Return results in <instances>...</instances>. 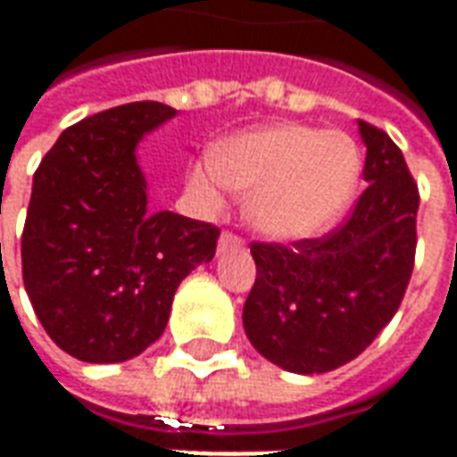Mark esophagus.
<instances>
[{"label":"esophagus","instance_id":"obj_1","mask_svg":"<svg viewBox=\"0 0 457 457\" xmlns=\"http://www.w3.org/2000/svg\"><path fill=\"white\" fill-rule=\"evenodd\" d=\"M242 242H245V239L239 237V235H235V232H222V235H220L218 249L220 252H225V249H229V247H239Z\"/></svg>","mask_w":457,"mask_h":457}]
</instances>
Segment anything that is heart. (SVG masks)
Instances as JSON below:
<instances>
[{
  "mask_svg": "<svg viewBox=\"0 0 457 457\" xmlns=\"http://www.w3.org/2000/svg\"><path fill=\"white\" fill-rule=\"evenodd\" d=\"M360 149L343 131L271 124L237 134L215 159L190 170L193 195L220 208L229 188L247 195V220L271 239H303L328 229L360 179Z\"/></svg>",
  "mask_w": 457,
  "mask_h": 457,
  "instance_id": "b5f03b06",
  "label": "heart"
}]
</instances>
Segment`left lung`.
Returning a JSON list of instances; mask_svg holds the SVG:
<instances>
[{
    "mask_svg": "<svg viewBox=\"0 0 457 457\" xmlns=\"http://www.w3.org/2000/svg\"><path fill=\"white\" fill-rule=\"evenodd\" d=\"M367 188L323 237L252 242L257 278L242 311L249 343L288 372H330L402 306L416 257L419 186L389 134L360 120Z\"/></svg>",
    "mask_w": 457,
    "mask_h": 457,
    "instance_id": "8db88e82",
    "label": "left lung"
}]
</instances>
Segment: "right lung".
Wrapping results in <instances>:
<instances>
[{"instance_id":"1","label":"right lung","mask_w":457,"mask_h":457,"mask_svg":"<svg viewBox=\"0 0 457 457\" xmlns=\"http://www.w3.org/2000/svg\"><path fill=\"white\" fill-rule=\"evenodd\" d=\"M170 117L151 100L85 117L34 173L26 294L51 340L83 362H124L156 343L180 281L215 257L220 228L146 208L137 144Z\"/></svg>"}]
</instances>
